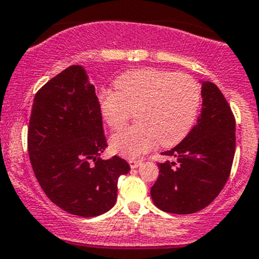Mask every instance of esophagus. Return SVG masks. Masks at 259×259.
Segmentation results:
<instances>
[{
	"mask_svg": "<svg viewBox=\"0 0 259 259\" xmlns=\"http://www.w3.org/2000/svg\"><path fill=\"white\" fill-rule=\"evenodd\" d=\"M128 163L131 168H137V167H140L142 164V161H140V159H130Z\"/></svg>",
	"mask_w": 259,
	"mask_h": 259,
	"instance_id": "esophagus-1",
	"label": "esophagus"
}]
</instances>
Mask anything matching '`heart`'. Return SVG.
I'll return each instance as SVG.
<instances>
[{
  "label": "heart",
  "instance_id": "obj_1",
  "mask_svg": "<svg viewBox=\"0 0 259 259\" xmlns=\"http://www.w3.org/2000/svg\"><path fill=\"white\" fill-rule=\"evenodd\" d=\"M114 91L100 95L103 118L118 130L136 112L138 123L114 133L111 148L127 158L151 151L157 143L164 147L180 143L196 121L201 90L187 73L142 68L121 74Z\"/></svg>",
  "mask_w": 259,
  "mask_h": 259
}]
</instances>
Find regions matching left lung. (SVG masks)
Returning a JSON list of instances; mask_svg holds the SVG:
<instances>
[{
  "label": "left lung",
  "instance_id": "8db88e82",
  "mask_svg": "<svg viewBox=\"0 0 259 259\" xmlns=\"http://www.w3.org/2000/svg\"><path fill=\"white\" fill-rule=\"evenodd\" d=\"M202 111L197 123L158 163L151 188L153 203L163 212L191 214L206 208L221 193L236 151V119L231 106L212 82L202 83Z\"/></svg>",
  "mask_w": 259,
  "mask_h": 259
}]
</instances>
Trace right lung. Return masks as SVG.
<instances>
[{
    "label": "right lung",
    "mask_w": 259,
    "mask_h": 259,
    "mask_svg": "<svg viewBox=\"0 0 259 259\" xmlns=\"http://www.w3.org/2000/svg\"><path fill=\"white\" fill-rule=\"evenodd\" d=\"M34 176L51 201L71 214L95 217L110 210L117 183L130 172L107 147L95 86L81 66H70L37 91L27 132Z\"/></svg>",
    "instance_id": "1"
}]
</instances>
